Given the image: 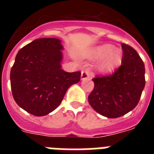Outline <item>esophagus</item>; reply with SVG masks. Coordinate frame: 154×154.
Here are the masks:
<instances>
[{
    "instance_id": "34e87169",
    "label": "esophagus",
    "mask_w": 154,
    "mask_h": 154,
    "mask_svg": "<svg viewBox=\"0 0 154 154\" xmlns=\"http://www.w3.org/2000/svg\"><path fill=\"white\" fill-rule=\"evenodd\" d=\"M90 72L89 70H83L82 72V80H90Z\"/></svg>"
}]
</instances>
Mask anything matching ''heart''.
I'll list each match as a JSON object with an SVG mask.
<instances>
[{
  "instance_id": "1",
  "label": "heart",
  "mask_w": 154,
  "mask_h": 154,
  "mask_svg": "<svg viewBox=\"0 0 154 154\" xmlns=\"http://www.w3.org/2000/svg\"><path fill=\"white\" fill-rule=\"evenodd\" d=\"M90 58L94 60L103 59L99 63L97 69L102 72H109L119 65L122 59L120 49H114L112 45L106 44L94 48L90 52Z\"/></svg>"
}]
</instances>
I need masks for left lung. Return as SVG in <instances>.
Segmentation results:
<instances>
[{
	"mask_svg": "<svg viewBox=\"0 0 154 154\" xmlns=\"http://www.w3.org/2000/svg\"><path fill=\"white\" fill-rule=\"evenodd\" d=\"M122 65L112 74L93 78L94 88L88 97L96 112L117 118L136 107L146 85L145 65L134 48L122 44Z\"/></svg>",
	"mask_w": 154,
	"mask_h": 154,
	"instance_id": "left-lung-1",
	"label": "left lung"
}]
</instances>
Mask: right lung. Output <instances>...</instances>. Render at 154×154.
I'll return each instance as SVG.
<instances>
[{"label": "right lung", "mask_w": 154, "mask_h": 154, "mask_svg": "<svg viewBox=\"0 0 154 154\" xmlns=\"http://www.w3.org/2000/svg\"><path fill=\"white\" fill-rule=\"evenodd\" d=\"M57 38H39L20 49L11 69L12 94L20 108L41 117L59 106L67 89L80 82L81 72L61 69L63 46Z\"/></svg>", "instance_id": "right-lung-1"}]
</instances>
